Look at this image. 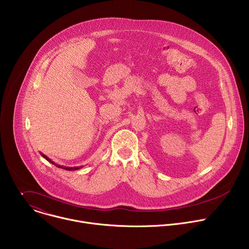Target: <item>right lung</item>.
<instances>
[{"label":"right lung","mask_w":249,"mask_h":249,"mask_svg":"<svg viewBox=\"0 0 249 249\" xmlns=\"http://www.w3.org/2000/svg\"><path fill=\"white\" fill-rule=\"evenodd\" d=\"M40 155L46 160H48L49 162H51L52 164H54L55 166H57V167H60V168H63V169H66V170H77V169H80V168H82L83 166H74V167H69V166H63V165H60V164H57L56 162H54V161H52L47 156H45V155H43L42 153H40Z\"/></svg>","instance_id":"obj_1"}]
</instances>
